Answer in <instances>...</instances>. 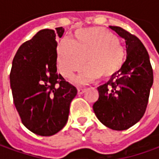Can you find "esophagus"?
Listing matches in <instances>:
<instances>
[{
	"mask_svg": "<svg viewBox=\"0 0 159 159\" xmlns=\"http://www.w3.org/2000/svg\"><path fill=\"white\" fill-rule=\"evenodd\" d=\"M85 90H86L85 88H78L77 89V92H78V94H83L85 91Z\"/></svg>",
	"mask_w": 159,
	"mask_h": 159,
	"instance_id": "obj_1",
	"label": "esophagus"
}]
</instances>
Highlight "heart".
<instances>
[{
    "mask_svg": "<svg viewBox=\"0 0 159 159\" xmlns=\"http://www.w3.org/2000/svg\"><path fill=\"white\" fill-rule=\"evenodd\" d=\"M73 78L76 84H84L102 76L110 78L121 69L125 50L116 35L101 27H90L75 31L74 42L64 39L57 47L58 69L63 76Z\"/></svg>",
    "mask_w": 159,
    "mask_h": 159,
    "instance_id": "heart-1",
    "label": "heart"
}]
</instances>
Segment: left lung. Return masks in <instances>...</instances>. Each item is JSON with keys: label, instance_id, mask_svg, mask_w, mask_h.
Wrapping results in <instances>:
<instances>
[{"label": "left lung", "instance_id": "obj_1", "mask_svg": "<svg viewBox=\"0 0 159 159\" xmlns=\"http://www.w3.org/2000/svg\"><path fill=\"white\" fill-rule=\"evenodd\" d=\"M125 39L127 59L121 69L98 87V99L93 105L97 118L113 130H126L144 114L153 84L150 56L139 39L119 26H110Z\"/></svg>", "mask_w": 159, "mask_h": 159}]
</instances>
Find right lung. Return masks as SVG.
Returning <instances> with one entry per match:
<instances>
[{"label": "right lung", "instance_id": "add662e5", "mask_svg": "<svg viewBox=\"0 0 159 159\" xmlns=\"http://www.w3.org/2000/svg\"><path fill=\"white\" fill-rule=\"evenodd\" d=\"M62 27L39 30L15 55L9 75L15 107L32 133L50 136L63 129L77 90L57 73V42Z\"/></svg>", "mask_w": 159, "mask_h": 159}]
</instances>
